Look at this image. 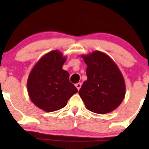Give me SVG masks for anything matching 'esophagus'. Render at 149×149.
I'll return each mask as SVG.
<instances>
[{"instance_id":"esophagus-1","label":"esophagus","mask_w":149,"mask_h":149,"mask_svg":"<svg viewBox=\"0 0 149 149\" xmlns=\"http://www.w3.org/2000/svg\"><path fill=\"white\" fill-rule=\"evenodd\" d=\"M81 83H77V84H76V88L78 89V90H80V88H81Z\"/></svg>"}]
</instances>
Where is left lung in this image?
I'll return each mask as SVG.
<instances>
[{"label": "left lung", "instance_id": "8db88e82", "mask_svg": "<svg viewBox=\"0 0 149 149\" xmlns=\"http://www.w3.org/2000/svg\"><path fill=\"white\" fill-rule=\"evenodd\" d=\"M81 57L88 66V79L78 93L85 107L99 114L112 112L120 105L125 95V83L118 66L109 55L100 51Z\"/></svg>", "mask_w": 149, "mask_h": 149}]
</instances>
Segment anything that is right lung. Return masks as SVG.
<instances>
[{
	"label": "right lung",
	"mask_w": 149,
	"mask_h": 149,
	"mask_svg": "<svg viewBox=\"0 0 149 149\" xmlns=\"http://www.w3.org/2000/svg\"><path fill=\"white\" fill-rule=\"evenodd\" d=\"M66 60L60 51L52 50L42 56L29 73L27 80L29 96L44 111L62 109L78 92L69 81V73L62 69Z\"/></svg>",
	"instance_id": "right-lung-1"
}]
</instances>
